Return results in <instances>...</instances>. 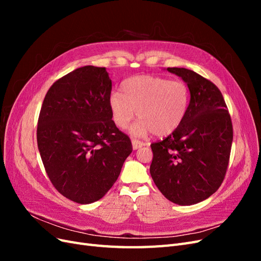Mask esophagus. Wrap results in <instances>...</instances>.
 I'll list each match as a JSON object with an SVG mask.
<instances>
[{
	"mask_svg": "<svg viewBox=\"0 0 261 261\" xmlns=\"http://www.w3.org/2000/svg\"><path fill=\"white\" fill-rule=\"evenodd\" d=\"M132 146H133V149H134V150H137V149L141 148L143 146H145V144L143 143V141H140V140L133 139V140H132Z\"/></svg>",
	"mask_w": 261,
	"mask_h": 261,
	"instance_id": "1",
	"label": "esophagus"
}]
</instances>
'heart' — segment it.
I'll return each instance as SVG.
<instances>
[{"mask_svg":"<svg viewBox=\"0 0 261 261\" xmlns=\"http://www.w3.org/2000/svg\"><path fill=\"white\" fill-rule=\"evenodd\" d=\"M122 92L110 94L109 108L114 124L122 129L137 112L139 120L129 129L133 136L170 135L183 123L189 106L187 85L163 77H130L122 84Z\"/></svg>","mask_w":261,"mask_h":261,"instance_id":"obj_1","label":"heart"}]
</instances>
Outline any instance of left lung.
<instances>
[{
  "mask_svg": "<svg viewBox=\"0 0 261 261\" xmlns=\"http://www.w3.org/2000/svg\"><path fill=\"white\" fill-rule=\"evenodd\" d=\"M186 83L191 100L179 127L151 144L150 174L170 201L191 206L215 194L230 160L233 128L218 87L194 70L169 67Z\"/></svg>",
  "mask_w": 261,
  "mask_h": 261,
  "instance_id": "left-lung-1",
  "label": "left lung"
}]
</instances>
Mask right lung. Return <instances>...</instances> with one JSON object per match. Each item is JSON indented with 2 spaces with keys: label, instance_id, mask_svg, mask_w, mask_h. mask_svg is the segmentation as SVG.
Segmentation results:
<instances>
[{
  "label": "right lung",
  "instance_id": "add662e5",
  "mask_svg": "<svg viewBox=\"0 0 261 261\" xmlns=\"http://www.w3.org/2000/svg\"><path fill=\"white\" fill-rule=\"evenodd\" d=\"M111 90L106 67L84 66L55 82L41 107L37 141L45 172L59 193L77 203L101 199L133 151L112 121Z\"/></svg>",
  "mask_w": 261,
  "mask_h": 261
}]
</instances>
